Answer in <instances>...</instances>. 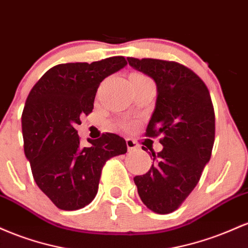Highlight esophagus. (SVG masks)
<instances>
[{
	"mask_svg": "<svg viewBox=\"0 0 248 248\" xmlns=\"http://www.w3.org/2000/svg\"><path fill=\"white\" fill-rule=\"evenodd\" d=\"M126 146H127V151L129 152H132V151H137L139 149V145L137 143H136L133 139H130L127 138L126 139Z\"/></svg>",
	"mask_w": 248,
	"mask_h": 248,
	"instance_id": "esophagus-1",
	"label": "esophagus"
}]
</instances>
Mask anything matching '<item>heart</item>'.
<instances>
[{
    "label": "heart",
    "instance_id": "1",
    "mask_svg": "<svg viewBox=\"0 0 248 248\" xmlns=\"http://www.w3.org/2000/svg\"><path fill=\"white\" fill-rule=\"evenodd\" d=\"M123 125H124V126H126V127H127V126H130V125H129V124H127V123H124Z\"/></svg>",
    "mask_w": 248,
    "mask_h": 248
}]
</instances>
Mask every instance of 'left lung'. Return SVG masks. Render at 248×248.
<instances>
[{
  "label": "left lung",
  "mask_w": 248,
  "mask_h": 248,
  "mask_svg": "<svg viewBox=\"0 0 248 248\" xmlns=\"http://www.w3.org/2000/svg\"><path fill=\"white\" fill-rule=\"evenodd\" d=\"M127 62L157 84L155 108L145 135L161 136L163 145L158 154L151 151L154 164L149 171L133 180L147 208L168 214L193 191L211 158L216 118L210 91L198 75L183 64L133 57H127ZM143 150L146 151L144 146Z\"/></svg>",
  "instance_id": "left-lung-1"
}]
</instances>
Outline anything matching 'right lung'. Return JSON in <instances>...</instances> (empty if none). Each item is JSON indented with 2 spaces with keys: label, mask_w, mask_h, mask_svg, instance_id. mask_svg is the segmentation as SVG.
<instances>
[{
  "label": "right lung",
  "mask_w": 248,
  "mask_h": 248,
  "mask_svg": "<svg viewBox=\"0 0 248 248\" xmlns=\"http://www.w3.org/2000/svg\"><path fill=\"white\" fill-rule=\"evenodd\" d=\"M126 64L123 56L58 64L29 93L22 113L24 154L36 184L61 210L90 204L107 160L126 154V141L118 135L103 133L82 147L76 130L80 116L93 112L102 80Z\"/></svg>",
  "instance_id": "1"
}]
</instances>
